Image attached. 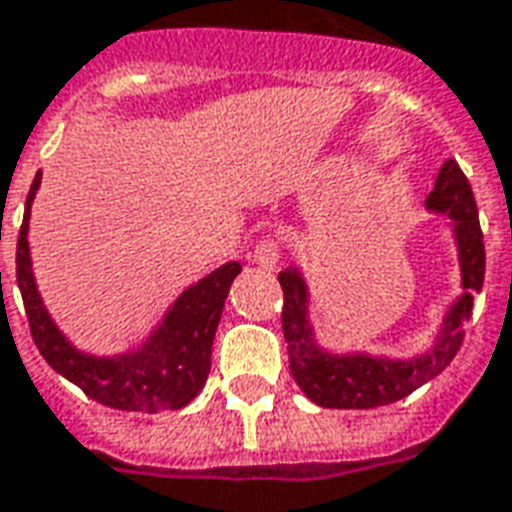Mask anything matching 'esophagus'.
I'll return each mask as SVG.
<instances>
[{
    "instance_id": "1",
    "label": "esophagus",
    "mask_w": 512,
    "mask_h": 512,
    "mask_svg": "<svg viewBox=\"0 0 512 512\" xmlns=\"http://www.w3.org/2000/svg\"><path fill=\"white\" fill-rule=\"evenodd\" d=\"M252 260H255L260 268H277L279 266V246L271 241V238H263L260 244L255 246V252H252Z\"/></svg>"
}]
</instances>
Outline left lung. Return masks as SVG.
<instances>
[{"label": "left lung", "instance_id": "left-lung-1", "mask_svg": "<svg viewBox=\"0 0 512 512\" xmlns=\"http://www.w3.org/2000/svg\"><path fill=\"white\" fill-rule=\"evenodd\" d=\"M428 211L447 213L461 260V299L452 304L436 345L414 359H389L370 354H329L315 343L310 323V293L299 268L279 271L285 293L282 332L288 343L290 373L301 392L323 408H376L403 400L414 389L428 384L450 365L472 318L474 293H480L485 277V244L472 186L455 158H447L439 169L436 186L428 194Z\"/></svg>", "mask_w": 512, "mask_h": 512}]
</instances>
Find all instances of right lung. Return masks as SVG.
I'll return each mask as SVG.
<instances>
[{"label":"right lung","instance_id":"obj_1","mask_svg":"<svg viewBox=\"0 0 512 512\" xmlns=\"http://www.w3.org/2000/svg\"><path fill=\"white\" fill-rule=\"evenodd\" d=\"M38 186L40 172L32 180L24 224L18 230L16 279L29 318V332L38 345L40 356L62 378L79 386L84 395L109 408L156 414V411H169V408L175 411V408L189 406L191 400L200 395L211 373V345L216 337V326L222 318L224 299L241 266L227 263L200 279L197 285L183 290L164 315L161 326L147 337L142 348L120 356L82 354L54 326L32 277L27 230L29 208H32Z\"/></svg>","mask_w":512,"mask_h":512}]
</instances>
